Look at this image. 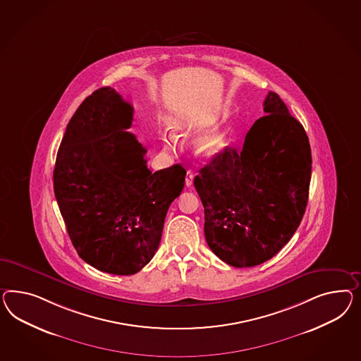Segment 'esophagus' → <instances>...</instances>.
Wrapping results in <instances>:
<instances>
[{
  "label": "esophagus",
  "mask_w": 361,
  "mask_h": 361,
  "mask_svg": "<svg viewBox=\"0 0 361 361\" xmlns=\"http://www.w3.org/2000/svg\"><path fill=\"white\" fill-rule=\"evenodd\" d=\"M193 178H195V175H193V172H192V171H188V172H186L185 177L186 186L193 185Z\"/></svg>",
  "instance_id": "34e87169"
}]
</instances>
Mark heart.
<instances>
[{"instance_id": "heart-1", "label": "heart", "mask_w": 361, "mask_h": 361, "mask_svg": "<svg viewBox=\"0 0 361 361\" xmlns=\"http://www.w3.org/2000/svg\"><path fill=\"white\" fill-rule=\"evenodd\" d=\"M166 149H172L176 143V137L172 134L163 137ZM195 149L200 155L205 157H214L222 152L224 147V134L218 127H210L202 131L195 140Z\"/></svg>"}]
</instances>
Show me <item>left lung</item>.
<instances>
[{"instance_id": "8db88e82", "label": "left lung", "mask_w": 361, "mask_h": 361, "mask_svg": "<svg viewBox=\"0 0 361 361\" xmlns=\"http://www.w3.org/2000/svg\"><path fill=\"white\" fill-rule=\"evenodd\" d=\"M264 111L242 151L226 147L195 177L206 242L236 268L272 259L298 228L309 198L312 149L305 128L274 92Z\"/></svg>"}]
</instances>
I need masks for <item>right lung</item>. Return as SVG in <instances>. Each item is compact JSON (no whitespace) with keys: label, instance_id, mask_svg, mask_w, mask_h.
Wrapping results in <instances>:
<instances>
[{"label":"right lung","instance_id":"add662e5","mask_svg":"<svg viewBox=\"0 0 361 361\" xmlns=\"http://www.w3.org/2000/svg\"><path fill=\"white\" fill-rule=\"evenodd\" d=\"M133 106L110 87L93 92L71 118L59 147L54 192L78 256L98 271L128 276L154 257L166 212L186 171L152 173L146 148L127 131Z\"/></svg>","mask_w":361,"mask_h":361}]
</instances>
